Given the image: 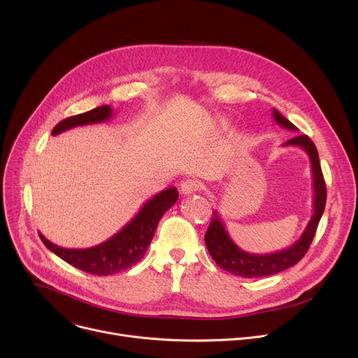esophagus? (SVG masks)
Wrapping results in <instances>:
<instances>
[{"instance_id": "34e87169", "label": "esophagus", "mask_w": 358, "mask_h": 358, "mask_svg": "<svg viewBox=\"0 0 358 358\" xmlns=\"http://www.w3.org/2000/svg\"><path fill=\"white\" fill-rule=\"evenodd\" d=\"M199 190H200V184H199V181H196V180H193V178L184 180V181L181 182V185H180V192H181V194H184V196L194 194V193H197Z\"/></svg>"}]
</instances>
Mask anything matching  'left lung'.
<instances>
[{
	"label": "left lung",
	"mask_w": 358,
	"mask_h": 358,
	"mask_svg": "<svg viewBox=\"0 0 358 358\" xmlns=\"http://www.w3.org/2000/svg\"><path fill=\"white\" fill-rule=\"evenodd\" d=\"M273 119L281 127L289 130H297V127L289 122L283 115L273 108ZM283 146H299L308 154L312 166L313 178V215L308 223L306 229L290 247L270 254H250L242 251L229 236L224 223L217 210L213 212L209 229L206 232L204 241L212 258L216 264L235 275L254 278L273 275L280 271H285L302 259L308 252L310 242L315 236L317 223L322 217L327 203V185L322 176L321 164H319V155L315 143L306 135H297L290 141L285 142Z\"/></svg>",
	"instance_id": "left-lung-1"
}]
</instances>
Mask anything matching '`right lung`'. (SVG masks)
Listing matches in <instances>:
<instances>
[{"label": "right lung", "instance_id": "right-lung-1", "mask_svg": "<svg viewBox=\"0 0 358 358\" xmlns=\"http://www.w3.org/2000/svg\"><path fill=\"white\" fill-rule=\"evenodd\" d=\"M113 117V108L101 106L83 115L68 117L55 126L52 135L56 136L65 130L78 126L96 124L107 122ZM178 199L176 187L150 197L145 201L136 216L107 241L90 248H62L39 234L42 242L55 255H58L68 264L85 273L96 275H110L130 268L145 257L150 241L154 238L158 222L162 215L174 206Z\"/></svg>", "mask_w": 358, "mask_h": 358}]
</instances>
